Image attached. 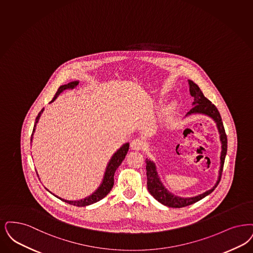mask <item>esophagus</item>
I'll use <instances>...</instances> for the list:
<instances>
[{"instance_id": "esophagus-1", "label": "esophagus", "mask_w": 253, "mask_h": 253, "mask_svg": "<svg viewBox=\"0 0 253 253\" xmlns=\"http://www.w3.org/2000/svg\"><path fill=\"white\" fill-rule=\"evenodd\" d=\"M145 143L141 139L139 138H135L131 142V149L133 151H141L142 149L144 148Z\"/></svg>"}]
</instances>
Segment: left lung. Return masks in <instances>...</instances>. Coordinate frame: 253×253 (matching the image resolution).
Listing matches in <instances>:
<instances>
[{"mask_svg":"<svg viewBox=\"0 0 253 253\" xmlns=\"http://www.w3.org/2000/svg\"><path fill=\"white\" fill-rule=\"evenodd\" d=\"M188 84H189L190 94H191L192 97H194V101L192 103L194 107L190 111L187 112L185 117L195 115V114H202V115L210 117L212 121L216 123V127H217V130L219 132V138H220V142H221L220 168H219V171H218L217 181L211 189H209V190H207V191H205L202 194H200L196 197L182 198V197H179V196H176V195L172 194L170 191H169L165 187V185L163 184V182L160 180V177L158 175L155 164L151 161L150 159H146V164H147L146 165L147 186H148L149 192L151 193V195L156 201H158L160 203H162L166 206L172 207V208H182V207L191 205L195 202L201 201L202 199L205 198L209 194H211L220 182L221 175H222L224 161H225V157H226V153H227L228 140H227V135H226V132H225V129H224V126H223L222 119L220 117L219 112L211 101L204 97L203 93L200 89V87L198 86V84H196L191 80H188Z\"/></svg>","mask_w":253,"mask_h":253,"instance_id":"left-lung-1","label":"left lung"}]
</instances>
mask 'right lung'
I'll list each match as a JSON object with an SVG mask.
<instances>
[{
  "label": "right lung",
  "mask_w": 253,
  "mask_h": 253,
  "mask_svg": "<svg viewBox=\"0 0 253 253\" xmlns=\"http://www.w3.org/2000/svg\"><path fill=\"white\" fill-rule=\"evenodd\" d=\"M78 84H79V82L74 81L71 82V83H69V84H67L61 85L60 87L58 88L57 92L55 93V95H54V97H53V99L51 100V102L54 101V100L59 96V94L62 93L63 91L66 90V89H73L74 87L77 86ZM51 102H50V103H51ZM43 111H44V108L39 113V115H38V117H37V119H36V122H35L34 129H33V133H32V137H31V141H32V139H33V134H34V132L36 131L37 123L39 122V120H40L41 114L43 113ZM128 151H129V143H125V144L122 145V147H121L117 152L113 154L110 161L107 164L106 169H105L104 175H103V179H102V182H101V184H100V186L98 187V189L95 190V192L92 193L88 197H86V198H84V199H83V200H79V201H67V200L61 199L59 197H57L56 195H54V194H52V193L51 192V194L54 195V197L58 198L59 200L63 201V202H67V203L71 204V205H74V206H78V207L87 206V205H90V204H93V203H95V202L101 201L105 196L108 195V193L111 191V189L113 188V185H114V174H115V172L117 170V169L121 166L122 161L124 160V158H125V156H126ZM38 176H39V174H38ZM46 189H47V188H46ZM47 190H48V189H47ZM48 191H49V190H48ZM49 192H50V191H49Z\"/></svg>",
  "instance_id": "1"
}]
</instances>
